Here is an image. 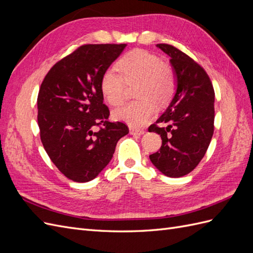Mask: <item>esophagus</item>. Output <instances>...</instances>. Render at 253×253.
I'll return each instance as SVG.
<instances>
[{
    "instance_id": "34e87169",
    "label": "esophagus",
    "mask_w": 253,
    "mask_h": 253,
    "mask_svg": "<svg viewBox=\"0 0 253 253\" xmlns=\"http://www.w3.org/2000/svg\"><path fill=\"white\" fill-rule=\"evenodd\" d=\"M144 132L142 131V129H137V128H134V127H129V134L131 135H136V136H140L142 135Z\"/></svg>"
}]
</instances>
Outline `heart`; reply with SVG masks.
I'll return each instance as SVG.
<instances>
[{
	"mask_svg": "<svg viewBox=\"0 0 253 253\" xmlns=\"http://www.w3.org/2000/svg\"><path fill=\"white\" fill-rule=\"evenodd\" d=\"M119 74L105 71L100 78L104 99L113 106L125 101L126 85H134L138 100L128 102L114 112V117L134 127H141L154 117L156 106L165 105L174 96L177 81L173 68L144 49H133L116 63Z\"/></svg>",
	"mask_w": 253,
	"mask_h": 253,
	"instance_id": "b5f03b06",
	"label": "heart"
}]
</instances>
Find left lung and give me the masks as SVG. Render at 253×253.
Returning a JSON list of instances; mask_svg holds the SVG:
<instances>
[{"mask_svg":"<svg viewBox=\"0 0 253 253\" xmlns=\"http://www.w3.org/2000/svg\"><path fill=\"white\" fill-rule=\"evenodd\" d=\"M157 46L170 56L177 78L176 94L149 132L162 137L152 164L169 177L193 171L205 156L214 132V88L208 74L196 61L171 44Z\"/></svg>","mask_w":253,"mask_h":253,"instance_id":"1","label":"left lung"}]
</instances>
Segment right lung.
<instances>
[{"mask_svg":"<svg viewBox=\"0 0 253 253\" xmlns=\"http://www.w3.org/2000/svg\"><path fill=\"white\" fill-rule=\"evenodd\" d=\"M126 44H84L53 65L38 95V125L47 155L68 179H94L128 133L109 121L100 78Z\"/></svg>","mask_w":253,"mask_h":253,"instance_id":"right-lung-1","label":"right lung"}]
</instances>
